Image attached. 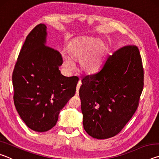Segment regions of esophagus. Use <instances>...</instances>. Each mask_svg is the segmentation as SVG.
Instances as JSON below:
<instances>
[{"label": "esophagus", "instance_id": "esophagus-1", "mask_svg": "<svg viewBox=\"0 0 159 159\" xmlns=\"http://www.w3.org/2000/svg\"><path fill=\"white\" fill-rule=\"evenodd\" d=\"M81 80H79V83H78V84H77V86H76V95H79V88H80V85H81Z\"/></svg>", "mask_w": 159, "mask_h": 159}]
</instances>
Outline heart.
<instances>
[{
  "mask_svg": "<svg viewBox=\"0 0 159 159\" xmlns=\"http://www.w3.org/2000/svg\"><path fill=\"white\" fill-rule=\"evenodd\" d=\"M107 48L102 41L93 36H83L69 45L68 55L62 54L64 66L72 71L74 62H80V69L86 74L98 71L103 62Z\"/></svg>",
  "mask_w": 159,
  "mask_h": 159,
  "instance_id": "b5f03b06",
  "label": "heart"
}]
</instances>
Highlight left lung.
Returning <instances> with one entry per match:
<instances>
[{"mask_svg":"<svg viewBox=\"0 0 159 159\" xmlns=\"http://www.w3.org/2000/svg\"><path fill=\"white\" fill-rule=\"evenodd\" d=\"M79 90L83 128L96 139L116 135L139 106L144 68L136 45L119 48L99 71L81 80Z\"/></svg>","mask_w":159,"mask_h":159,"instance_id":"obj_1","label":"left lung"}]
</instances>
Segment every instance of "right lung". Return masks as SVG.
Returning a JSON list of instances; mask_svg holds the SVG:
<instances>
[{"label": "right lung", "instance_id": "1", "mask_svg": "<svg viewBox=\"0 0 159 159\" xmlns=\"http://www.w3.org/2000/svg\"><path fill=\"white\" fill-rule=\"evenodd\" d=\"M46 26L39 24L26 36L12 73L14 104L23 121L36 132L56 125L58 115L75 95L79 79L61 76L57 50L45 45Z\"/></svg>", "mask_w": 159, "mask_h": 159}]
</instances>
